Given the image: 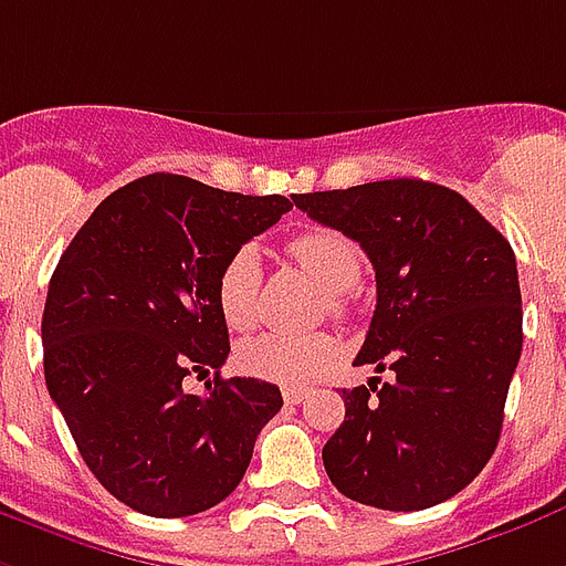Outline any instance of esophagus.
<instances>
[{"instance_id": "1", "label": "esophagus", "mask_w": 566, "mask_h": 566, "mask_svg": "<svg viewBox=\"0 0 566 566\" xmlns=\"http://www.w3.org/2000/svg\"><path fill=\"white\" fill-rule=\"evenodd\" d=\"M282 396H284V401H287V405H300V401L308 396V389H305V387H284Z\"/></svg>"}]
</instances>
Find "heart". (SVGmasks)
Here are the masks:
<instances>
[{"mask_svg": "<svg viewBox=\"0 0 566 566\" xmlns=\"http://www.w3.org/2000/svg\"><path fill=\"white\" fill-rule=\"evenodd\" d=\"M291 261L308 272L326 291L333 315H345V294L363 275V254L345 233L312 228L287 242ZM261 254L242 245L221 263L216 279V305L230 329H249L258 321L261 305ZM240 368L251 378L272 384H305L324 375L338 359V342L326 333H261L240 345Z\"/></svg>", "mask_w": 566, "mask_h": 566, "instance_id": "b5f03b06", "label": "heart"}]
</instances>
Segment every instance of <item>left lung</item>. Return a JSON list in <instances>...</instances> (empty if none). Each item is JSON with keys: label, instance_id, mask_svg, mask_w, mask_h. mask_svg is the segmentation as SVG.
Returning a JSON list of instances; mask_svg holds the SVG:
<instances>
[{"label": "left lung", "instance_id": "8db88e82", "mask_svg": "<svg viewBox=\"0 0 566 566\" xmlns=\"http://www.w3.org/2000/svg\"><path fill=\"white\" fill-rule=\"evenodd\" d=\"M308 219L357 240L378 305L357 366L389 380L342 389L345 422L324 443L342 495L411 513L462 492L492 459L522 354L510 242L453 188L384 179L294 195Z\"/></svg>", "mask_w": 566, "mask_h": 566}]
</instances>
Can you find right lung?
<instances>
[{
    "mask_svg": "<svg viewBox=\"0 0 566 566\" xmlns=\"http://www.w3.org/2000/svg\"><path fill=\"white\" fill-rule=\"evenodd\" d=\"M177 174L104 198L62 251L41 317L44 380L95 480L137 513H203L240 485L282 392L207 380L230 354L216 305L221 263L287 209Z\"/></svg>",
    "mask_w": 566,
    "mask_h": 566,
    "instance_id": "obj_1",
    "label": "right lung"
}]
</instances>
